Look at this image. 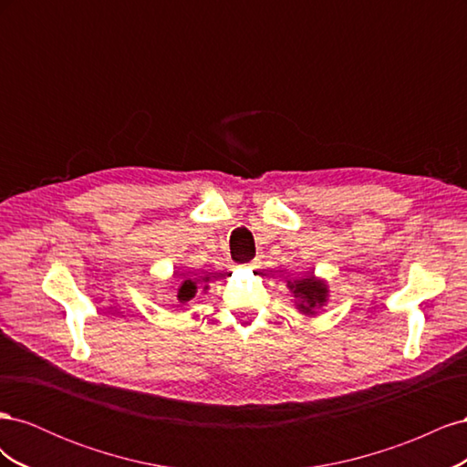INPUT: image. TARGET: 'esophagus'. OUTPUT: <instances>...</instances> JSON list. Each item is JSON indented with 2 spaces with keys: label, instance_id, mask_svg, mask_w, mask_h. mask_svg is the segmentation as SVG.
<instances>
[{
  "label": "esophagus",
  "instance_id": "34e87169",
  "mask_svg": "<svg viewBox=\"0 0 467 467\" xmlns=\"http://www.w3.org/2000/svg\"><path fill=\"white\" fill-rule=\"evenodd\" d=\"M245 268H247V271H251V268H259V261H251Z\"/></svg>",
  "mask_w": 467,
  "mask_h": 467
}]
</instances>
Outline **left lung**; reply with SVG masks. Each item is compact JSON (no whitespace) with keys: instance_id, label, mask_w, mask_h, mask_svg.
<instances>
[{"instance_id":"left-lung-1","label":"left lung","mask_w":467,"mask_h":467,"mask_svg":"<svg viewBox=\"0 0 467 467\" xmlns=\"http://www.w3.org/2000/svg\"><path fill=\"white\" fill-rule=\"evenodd\" d=\"M290 288L294 290L296 298H298V309L306 316H314L316 309L327 302V285L314 275L296 280Z\"/></svg>"}]
</instances>
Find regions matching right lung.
<instances>
[{"mask_svg": "<svg viewBox=\"0 0 467 467\" xmlns=\"http://www.w3.org/2000/svg\"><path fill=\"white\" fill-rule=\"evenodd\" d=\"M194 294H196V282L191 280V278H189V280H182V285H181L179 294H177L179 302H181V304L189 302L191 298H194Z\"/></svg>", "mask_w": 467, "mask_h": 467, "instance_id": "1", "label": "right lung"}]
</instances>
